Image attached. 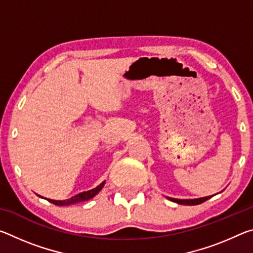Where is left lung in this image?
<instances>
[{"instance_id":"8db88e82","label":"left lung","mask_w":253,"mask_h":253,"mask_svg":"<svg viewBox=\"0 0 253 253\" xmlns=\"http://www.w3.org/2000/svg\"><path fill=\"white\" fill-rule=\"evenodd\" d=\"M212 196L214 195H210V196H204V198H199V199H173V198H168L169 201H172V202H175L177 204H183V205H198L205 202V201L211 199Z\"/></svg>"}]
</instances>
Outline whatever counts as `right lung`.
Listing matches in <instances>:
<instances>
[{
	"label": "right lung",
	"instance_id": "obj_1",
	"mask_svg": "<svg viewBox=\"0 0 253 253\" xmlns=\"http://www.w3.org/2000/svg\"><path fill=\"white\" fill-rule=\"evenodd\" d=\"M106 181H104L102 183H100L99 185L97 187L92 188L90 191H87V192H81V193L77 194L75 196H72V198L68 199V200H63V201H58V200H51V199H46V201H49L50 203H53L54 205H60V207H63V205H71V204H76V203H80V202H84V201H88L92 199L93 196H96L99 192L102 190V187H104ZM40 196V195H39ZM42 198V196H40Z\"/></svg>",
	"mask_w": 253,
	"mask_h": 253
}]
</instances>
